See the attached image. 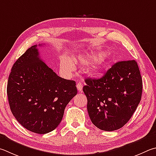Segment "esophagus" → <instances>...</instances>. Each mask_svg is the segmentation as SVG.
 I'll return each instance as SVG.
<instances>
[{"instance_id":"esophagus-1","label":"esophagus","mask_w":156,"mask_h":156,"mask_svg":"<svg viewBox=\"0 0 156 156\" xmlns=\"http://www.w3.org/2000/svg\"><path fill=\"white\" fill-rule=\"evenodd\" d=\"M76 87H77L78 90L79 92H82V90H83V84H82L80 83H78L76 85Z\"/></svg>"}]
</instances>
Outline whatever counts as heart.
Here are the masks:
<instances>
[{"label":"heart","mask_w":156,"mask_h":156,"mask_svg":"<svg viewBox=\"0 0 156 156\" xmlns=\"http://www.w3.org/2000/svg\"><path fill=\"white\" fill-rule=\"evenodd\" d=\"M71 61L69 58L66 56H62L60 60L61 67L67 72H72L75 69L74 65L82 66H88L93 64L91 69L90 71V74L92 76H98L101 73L106 62V58L104 55H94V56H79L78 57L72 58Z\"/></svg>","instance_id":"1"}]
</instances>
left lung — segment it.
I'll list each match as a JSON object with an SVG mask.
<instances>
[{
    "mask_svg": "<svg viewBox=\"0 0 156 156\" xmlns=\"http://www.w3.org/2000/svg\"><path fill=\"white\" fill-rule=\"evenodd\" d=\"M84 81L87 110L96 127L110 132L127 123L142 96L143 81L136 62H117L102 78Z\"/></svg>",
    "mask_w": 156,
    "mask_h": 156,
    "instance_id": "1",
    "label": "left lung"
}]
</instances>
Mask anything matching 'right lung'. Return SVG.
Listing matches in <instances>:
<instances>
[{"label":"right lung","instance_id":"obj_1","mask_svg":"<svg viewBox=\"0 0 156 156\" xmlns=\"http://www.w3.org/2000/svg\"><path fill=\"white\" fill-rule=\"evenodd\" d=\"M37 46L29 48L13 64L7 93L16 120L29 131L44 134L61 123L77 88L75 81L59 77L41 60Z\"/></svg>","mask_w":156,"mask_h":156}]
</instances>
